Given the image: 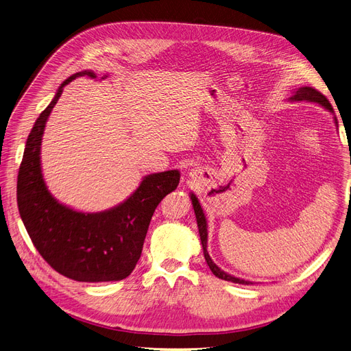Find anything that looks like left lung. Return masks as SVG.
<instances>
[{"instance_id":"1","label":"left lung","mask_w":351,"mask_h":351,"mask_svg":"<svg viewBox=\"0 0 351 351\" xmlns=\"http://www.w3.org/2000/svg\"><path fill=\"white\" fill-rule=\"evenodd\" d=\"M289 100L291 101H313V103H317L319 106H323L324 109L330 110L331 113H334L332 108L330 101L327 100V97L324 95L319 93L318 90L313 88V87H300L297 88V91H294V95L289 97ZM334 120H336V125L339 123L337 119L334 117ZM191 201H192V205H193V210H195V215H196V222H197V230H199V237H201V242H202V248H204V256L206 260V264L209 265L210 271L213 272V276L221 278V280H225V281H231V282H235V284H252L251 281H245L242 278H237L234 276H231V274H226L225 271H222L215 263H213L210 260V256L208 254V250H206V243H208V223H206V218H205V213L202 210V206L199 204V201H197V197L191 193Z\"/></svg>"}]
</instances>
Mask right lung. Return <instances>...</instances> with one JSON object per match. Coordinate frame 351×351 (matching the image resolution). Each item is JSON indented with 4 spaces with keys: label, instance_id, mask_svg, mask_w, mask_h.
I'll return each mask as SVG.
<instances>
[{
    "label": "right lung",
    "instance_id": "obj_1",
    "mask_svg": "<svg viewBox=\"0 0 351 351\" xmlns=\"http://www.w3.org/2000/svg\"><path fill=\"white\" fill-rule=\"evenodd\" d=\"M82 75L96 79L90 70L70 75L28 134L17 180L19 210L34 247L62 276L82 282L120 281L138 264L152 215L163 197L176 189L180 173L165 171L145 176L126 201L108 210L87 213L60 204L43 178L41 141L64 86Z\"/></svg>",
    "mask_w": 351,
    "mask_h": 351
}]
</instances>
